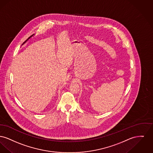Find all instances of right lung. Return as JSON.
Masks as SVG:
<instances>
[{
  "label": "right lung",
  "mask_w": 153,
  "mask_h": 153,
  "mask_svg": "<svg viewBox=\"0 0 153 153\" xmlns=\"http://www.w3.org/2000/svg\"><path fill=\"white\" fill-rule=\"evenodd\" d=\"M34 34H33V35H32V36H30V37H29V38H28V39H27V40H26L24 42V43H23V44H22V45H23V44H25V42H26V41H27L28 40H29V39H30V38H31V37H32L33 36H34Z\"/></svg>",
  "instance_id": "obj_1"
}]
</instances>
